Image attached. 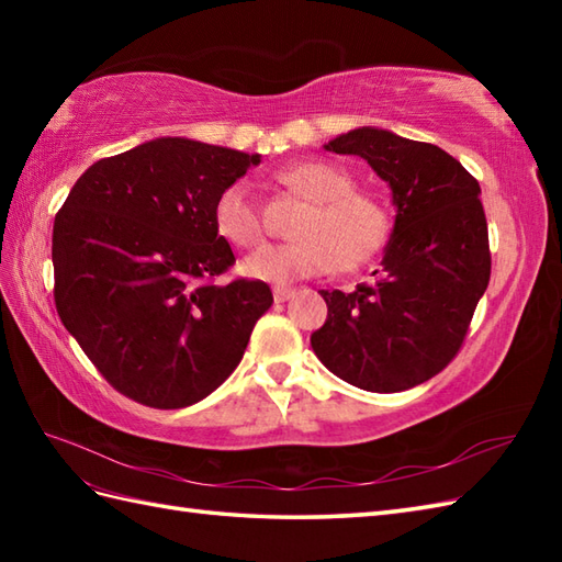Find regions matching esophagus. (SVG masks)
<instances>
[{
    "label": "esophagus",
    "mask_w": 562,
    "mask_h": 562,
    "mask_svg": "<svg viewBox=\"0 0 562 562\" xmlns=\"http://www.w3.org/2000/svg\"><path fill=\"white\" fill-rule=\"evenodd\" d=\"M274 302H288L294 296V290L292 288H274Z\"/></svg>",
    "instance_id": "1"
}]
</instances>
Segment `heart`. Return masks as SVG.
Masks as SVG:
<instances>
[{
    "label": "heart",
    "instance_id": "b5f03b06",
    "mask_svg": "<svg viewBox=\"0 0 562 562\" xmlns=\"http://www.w3.org/2000/svg\"><path fill=\"white\" fill-rule=\"evenodd\" d=\"M280 183L312 200L296 226L300 241L268 244L241 260V272L262 282H294L338 266L352 270L372 260L389 238V214L372 195L355 190L348 171L328 161H294L278 173ZM214 224L226 241L250 248L266 226L248 183L226 186L214 202Z\"/></svg>",
    "mask_w": 562,
    "mask_h": 562
}]
</instances>
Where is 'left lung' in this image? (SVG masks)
Instances as JSON below:
<instances>
[{
  "label": "left lung",
  "instance_id": "left-lung-1",
  "mask_svg": "<svg viewBox=\"0 0 562 562\" xmlns=\"http://www.w3.org/2000/svg\"><path fill=\"white\" fill-rule=\"evenodd\" d=\"M324 149L372 166L391 188L396 222L374 284L321 290L328 318L312 348L357 389H413L457 357L491 282L481 186L445 149L391 130L357 127Z\"/></svg>",
  "mask_w": 562,
  "mask_h": 562
}]
</instances>
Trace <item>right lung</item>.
<instances>
[{
  "mask_svg": "<svg viewBox=\"0 0 562 562\" xmlns=\"http://www.w3.org/2000/svg\"><path fill=\"white\" fill-rule=\"evenodd\" d=\"M260 154L159 137L79 176L53 226L55 306L123 396L186 408L241 362L272 292L234 266L214 202Z\"/></svg>",
  "mask_w": 562,
  "mask_h": 562,
  "instance_id": "obj_1",
  "label": "right lung"
}]
</instances>
